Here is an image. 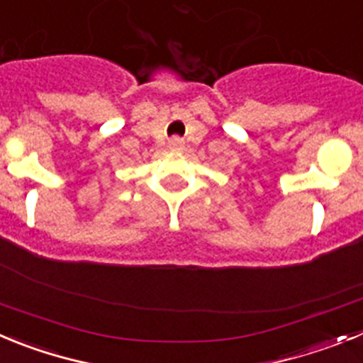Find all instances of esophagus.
Here are the masks:
<instances>
[{"instance_id": "34e87169", "label": "esophagus", "mask_w": 363, "mask_h": 363, "mask_svg": "<svg viewBox=\"0 0 363 363\" xmlns=\"http://www.w3.org/2000/svg\"><path fill=\"white\" fill-rule=\"evenodd\" d=\"M182 147V141L179 138H172L170 140V148H181Z\"/></svg>"}]
</instances>
